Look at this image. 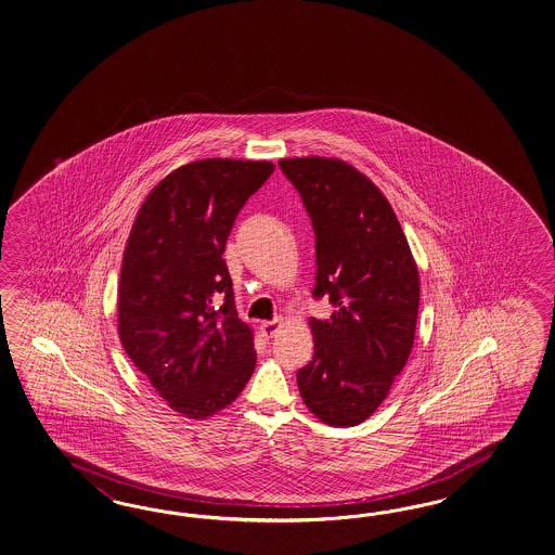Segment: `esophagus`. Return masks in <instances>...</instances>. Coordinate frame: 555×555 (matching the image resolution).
<instances>
[{
	"mask_svg": "<svg viewBox=\"0 0 555 555\" xmlns=\"http://www.w3.org/2000/svg\"><path fill=\"white\" fill-rule=\"evenodd\" d=\"M282 320H271V322H263L261 324V334L266 336V338H273V336H278V332L282 330Z\"/></svg>",
	"mask_w": 555,
	"mask_h": 555,
	"instance_id": "1",
	"label": "esophagus"
}]
</instances>
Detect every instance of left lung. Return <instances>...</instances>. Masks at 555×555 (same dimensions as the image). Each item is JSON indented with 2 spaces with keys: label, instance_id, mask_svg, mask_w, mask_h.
I'll list each match as a JSON object with an SVG mask.
<instances>
[{
  "label": "left lung",
  "instance_id": "left-lung-1",
  "mask_svg": "<svg viewBox=\"0 0 555 555\" xmlns=\"http://www.w3.org/2000/svg\"><path fill=\"white\" fill-rule=\"evenodd\" d=\"M315 233L313 296H330L327 320L310 318L313 358L298 370L299 395L332 427L364 423L404 369L416 332L421 278L383 191L340 158H282Z\"/></svg>",
  "mask_w": 555,
  "mask_h": 555
}]
</instances>
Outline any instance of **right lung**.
I'll return each mask as SVG.
<instances>
[{
    "mask_svg": "<svg viewBox=\"0 0 555 555\" xmlns=\"http://www.w3.org/2000/svg\"><path fill=\"white\" fill-rule=\"evenodd\" d=\"M270 160L203 158L169 172L130 229L118 336L172 411L209 418L240 397L256 369L254 330L237 318L223 251Z\"/></svg>",
    "mask_w": 555,
    "mask_h": 555,
    "instance_id": "add662e5",
    "label": "right lung"
}]
</instances>
